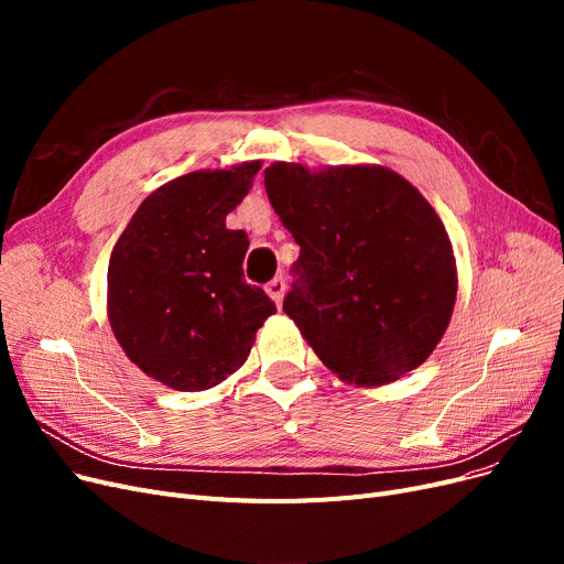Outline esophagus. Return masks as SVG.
<instances>
[{
	"label": "esophagus",
	"instance_id": "34e87169",
	"mask_svg": "<svg viewBox=\"0 0 564 564\" xmlns=\"http://www.w3.org/2000/svg\"><path fill=\"white\" fill-rule=\"evenodd\" d=\"M284 289H286V284H284V280H282V278L270 280V282H268V286H265L268 296H270L272 301H275L278 308H280V305H282V299H284Z\"/></svg>",
	"mask_w": 564,
	"mask_h": 564
}]
</instances>
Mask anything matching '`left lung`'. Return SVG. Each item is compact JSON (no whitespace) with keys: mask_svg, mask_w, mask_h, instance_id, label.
I'll return each mask as SVG.
<instances>
[{"mask_svg":"<svg viewBox=\"0 0 564 564\" xmlns=\"http://www.w3.org/2000/svg\"><path fill=\"white\" fill-rule=\"evenodd\" d=\"M265 193L301 247L284 313L338 379L386 386L429 360L456 303L440 216L381 164L275 162Z\"/></svg>","mask_w":564,"mask_h":564,"instance_id":"left-lung-1","label":"left lung"}]
</instances>
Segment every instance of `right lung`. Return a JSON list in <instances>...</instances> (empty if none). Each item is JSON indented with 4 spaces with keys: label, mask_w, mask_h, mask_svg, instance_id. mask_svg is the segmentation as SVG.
<instances>
[{
    "label": "right lung",
    "mask_w": 564,
    "mask_h": 564,
    "mask_svg": "<svg viewBox=\"0 0 564 564\" xmlns=\"http://www.w3.org/2000/svg\"><path fill=\"white\" fill-rule=\"evenodd\" d=\"M259 169L253 160L164 183L135 209L110 253L112 334L135 367L174 390L226 381L278 313L261 286L242 280L247 232L226 228Z\"/></svg>",
    "instance_id": "obj_1"
}]
</instances>
